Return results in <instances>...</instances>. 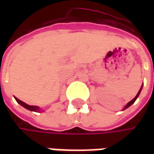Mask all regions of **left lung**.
I'll use <instances>...</instances> for the list:
<instances>
[{
    "label": "left lung",
    "instance_id": "left-lung-1",
    "mask_svg": "<svg viewBox=\"0 0 154 154\" xmlns=\"http://www.w3.org/2000/svg\"><path fill=\"white\" fill-rule=\"evenodd\" d=\"M141 88H142V86H141V87H140V91H139V92H138V93H137V95H136V96L134 97V98H133V99H132V100H131L130 102H128V103H127V105H126V106L124 107V109H127V108H128V107H129V106H130V105H131L132 103H134V101L136 100V98H138V97H139L140 92V91H141Z\"/></svg>",
    "mask_w": 154,
    "mask_h": 154
}]
</instances>
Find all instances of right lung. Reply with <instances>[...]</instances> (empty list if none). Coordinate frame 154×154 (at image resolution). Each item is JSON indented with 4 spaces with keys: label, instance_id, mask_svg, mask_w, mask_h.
<instances>
[{
    "label": "right lung",
    "instance_id": "1",
    "mask_svg": "<svg viewBox=\"0 0 154 154\" xmlns=\"http://www.w3.org/2000/svg\"><path fill=\"white\" fill-rule=\"evenodd\" d=\"M15 100H16L18 103H20V105H22L23 107H25L26 109H29V110H32V111H38L39 110V107H38V106H34V105H29V104H26V103H24V102H22L21 100H20L19 98H15Z\"/></svg>",
    "mask_w": 154,
    "mask_h": 154
}]
</instances>
